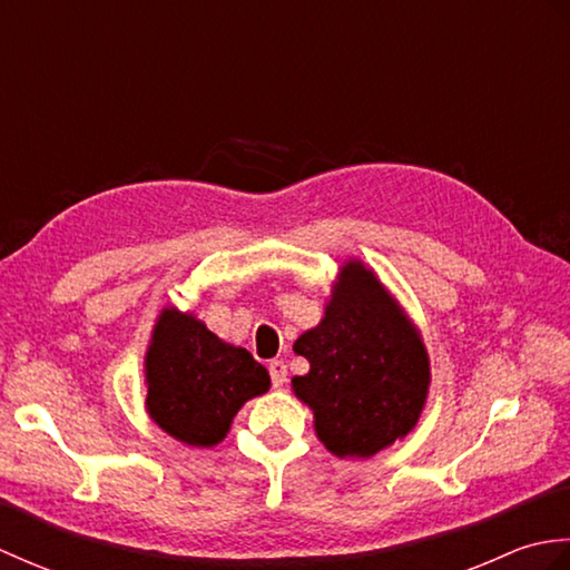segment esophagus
Listing matches in <instances>:
<instances>
[{"label": "esophagus", "mask_w": 570, "mask_h": 570, "mask_svg": "<svg viewBox=\"0 0 570 570\" xmlns=\"http://www.w3.org/2000/svg\"><path fill=\"white\" fill-rule=\"evenodd\" d=\"M269 374H272V384L274 386H284L286 384V365H284V360H272L269 362Z\"/></svg>", "instance_id": "1"}]
</instances>
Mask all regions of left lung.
<instances>
[{"mask_svg":"<svg viewBox=\"0 0 570 570\" xmlns=\"http://www.w3.org/2000/svg\"><path fill=\"white\" fill-rule=\"evenodd\" d=\"M294 353L311 365L292 380L294 394L333 455L370 458L416 426L431 382L426 345L362 262H345L323 321Z\"/></svg>","mask_w":570,"mask_h":570,"instance_id":"8db88e82","label":"left lung"}]
</instances>
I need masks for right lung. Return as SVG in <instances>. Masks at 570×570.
<instances>
[{"mask_svg": "<svg viewBox=\"0 0 570 570\" xmlns=\"http://www.w3.org/2000/svg\"><path fill=\"white\" fill-rule=\"evenodd\" d=\"M147 409L176 441L220 443L252 396L269 390V372L245 347L223 343L190 313L164 308L144 360Z\"/></svg>", "mask_w": 570, "mask_h": 570, "instance_id": "right-lung-1", "label": "right lung"}]
</instances>
